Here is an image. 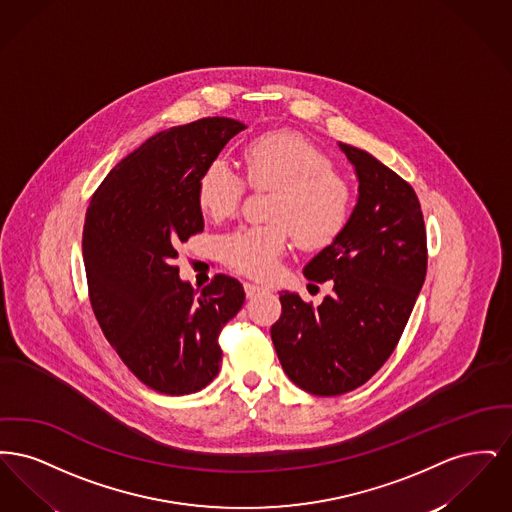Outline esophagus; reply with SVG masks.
Here are the masks:
<instances>
[{
	"label": "esophagus",
	"instance_id": "obj_1",
	"mask_svg": "<svg viewBox=\"0 0 512 512\" xmlns=\"http://www.w3.org/2000/svg\"><path fill=\"white\" fill-rule=\"evenodd\" d=\"M244 290L245 295H247L249 299H253V297H257V295L267 292V288H263V286H259V284H251V282H245Z\"/></svg>",
	"mask_w": 512,
	"mask_h": 512
}]
</instances>
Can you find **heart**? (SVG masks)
Returning <instances> with one entry per match:
<instances>
[{"label": "heart", "instance_id": "obj_1", "mask_svg": "<svg viewBox=\"0 0 512 512\" xmlns=\"http://www.w3.org/2000/svg\"><path fill=\"white\" fill-rule=\"evenodd\" d=\"M245 178L253 190H274L268 224L240 228L220 242L228 267L253 278L276 272L290 236L307 249L332 244L351 217V190L330 157L293 132H268L244 151ZM226 159L207 163L197 180V203L213 220L236 213L247 190Z\"/></svg>", "mask_w": 512, "mask_h": 512}]
</instances>
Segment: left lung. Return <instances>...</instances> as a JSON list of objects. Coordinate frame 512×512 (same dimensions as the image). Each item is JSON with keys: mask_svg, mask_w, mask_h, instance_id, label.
<instances>
[{"mask_svg": "<svg viewBox=\"0 0 512 512\" xmlns=\"http://www.w3.org/2000/svg\"><path fill=\"white\" fill-rule=\"evenodd\" d=\"M359 180L357 205L340 236L303 274L334 282L313 307L280 293L270 338L284 372L313 395H341L368 382L390 359L426 278L420 201L409 182L365 149L341 144Z\"/></svg>", "mask_w": 512, "mask_h": 512, "instance_id": "left-lung-1", "label": "left lung"}]
</instances>
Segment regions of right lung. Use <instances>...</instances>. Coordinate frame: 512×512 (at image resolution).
Instances as JSON below:
<instances>
[{
	"instance_id": "1",
	"label": "right lung",
	"mask_w": 512,
	"mask_h": 512,
	"mask_svg": "<svg viewBox=\"0 0 512 512\" xmlns=\"http://www.w3.org/2000/svg\"><path fill=\"white\" fill-rule=\"evenodd\" d=\"M244 122L207 117L151 136L105 176L86 211L82 253L94 315L122 363L165 395L203 390L219 374L222 326L244 286L217 274L182 282L178 245L203 232L197 180Z\"/></svg>"
}]
</instances>
